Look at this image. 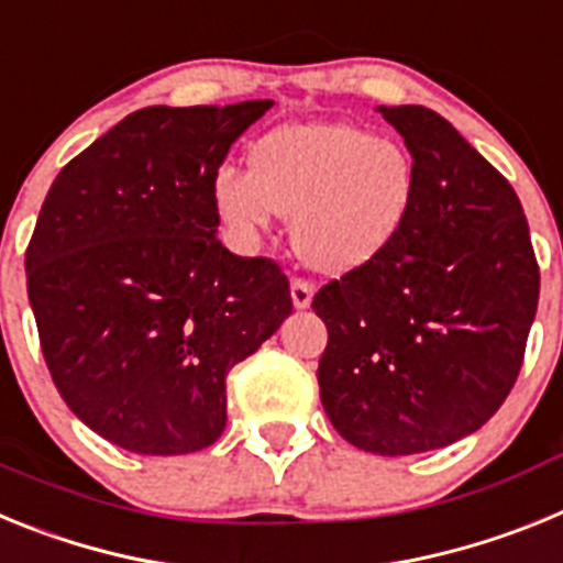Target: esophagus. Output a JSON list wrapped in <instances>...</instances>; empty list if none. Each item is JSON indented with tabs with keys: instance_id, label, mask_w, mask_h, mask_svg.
<instances>
[{
	"instance_id": "1",
	"label": "esophagus",
	"mask_w": 563,
	"mask_h": 563,
	"mask_svg": "<svg viewBox=\"0 0 563 563\" xmlns=\"http://www.w3.org/2000/svg\"><path fill=\"white\" fill-rule=\"evenodd\" d=\"M290 296H292V305H296V310H307L312 301V285L310 282H305V278H292Z\"/></svg>"
}]
</instances>
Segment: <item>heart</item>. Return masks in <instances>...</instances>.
Instances as JSON below:
<instances>
[{
  "instance_id": "heart-1",
  "label": "heart",
  "mask_w": 563,
  "mask_h": 563,
  "mask_svg": "<svg viewBox=\"0 0 563 563\" xmlns=\"http://www.w3.org/2000/svg\"><path fill=\"white\" fill-rule=\"evenodd\" d=\"M409 148L352 123H290L247 148V172L222 166L211 206L228 236L256 245L290 217L296 253L324 273H350L389 251L411 217Z\"/></svg>"
}]
</instances>
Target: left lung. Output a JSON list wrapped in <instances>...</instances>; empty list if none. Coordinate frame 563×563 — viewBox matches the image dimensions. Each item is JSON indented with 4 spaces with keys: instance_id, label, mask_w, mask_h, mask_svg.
<instances>
[{
    "instance_id": "8db88e82",
    "label": "left lung",
    "mask_w": 563,
    "mask_h": 563,
    "mask_svg": "<svg viewBox=\"0 0 563 563\" xmlns=\"http://www.w3.org/2000/svg\"><path fill=\"white\" fill-rule=\"evenodd\" d=\"M417 166L389 251L312 298L327 324L321 402L355 449H445L499 411L539 307V262L514 186L426 107H380Z\"/></svg>"
}]
</instances>
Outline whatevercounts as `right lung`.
<instances>
[{
  "label": "right lung",
  "mask_w": 563,
  "mask_h": 563,
  "mask_svg": "<svg viewBox=\"0 0 563 563\" xmlns=\"http://www.w3.org/2000/svg\"><path fill=\"white\" fill-rule=\"evenodd\" d=\"M273 101L146 107L53 180L24 253L44 361L73 415L134 454L208 449L225 377L292 312L273 258L217 239L211 180Z\"/></svg>",
  "instance_id": "right-lung-1"
}]
</instances>
